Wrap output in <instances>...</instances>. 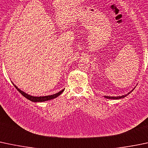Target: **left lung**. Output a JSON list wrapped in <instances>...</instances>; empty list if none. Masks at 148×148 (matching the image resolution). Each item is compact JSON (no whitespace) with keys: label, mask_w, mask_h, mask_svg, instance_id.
Wrapping results in <instances>:
<instances>
[{"label":"left lung","mask_w":148,"mask_h":148,"mask_svg":"<svg viewBox=\"0 0 148 148\" xmlns=\"http://www.w3.org/2000/svg\"><path fill=\"white\" fill-rule=\"evenodd\" d=\"M134 89H135V88H134ZM134 89H132V90L130 91L128 93L125 94V95H121V96H106V95H104V97H106V98H107V99H111V100H119V99L123 98V97H125L127 96V95H128L129 94H130Z\"/></svg>","instance_id":"1"}]
</instances>
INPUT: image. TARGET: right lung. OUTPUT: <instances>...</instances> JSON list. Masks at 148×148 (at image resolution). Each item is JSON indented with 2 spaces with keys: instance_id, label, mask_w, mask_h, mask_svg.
I'll return each mask as SVG.
<instances>
[{
  "instance_id": "1",
  "label": "right lung",
  "mask_w": 148,
  "mask_h": 148,
  "mask_svg": "<svg viewBox=\"0 0 148 148\" xmlns=\"http://www.w3.org/2000/svg\"><path fill=\"white\" fill-rule=\"evenodd\" d=\"M14 85L15 88H16V89L18 90V92H20V93L21 94V95H23V96H24L25 97V98L28 99L29 100H30V101L32 102H45V101H48V100H52V99H54L56 98V97H57L58 96H59V95H60V94H62V92H63L64 90L65 89H63L62 90L59 91L58 92H57V93L56 94H53V95H46V96H40V97H36V96H33V95H28V94L25 93V92H23V90H21V89H19V88H18L17 86H16V85L13 84Z\"/></svg>"
}]
</instances>
